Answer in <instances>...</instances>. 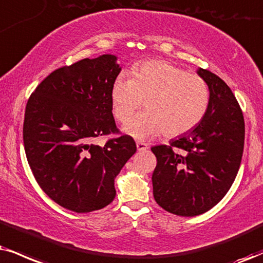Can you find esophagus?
<instances>
[{
	"instance_id": "1",
	"label": "esophagus",
	"mask_w": 263,
	"mask_h": 263,
	"mask_svg": "<svg viewBox=\"0 0 263 263\" xmlns=\"http://www.w3.org/2000/svg\"><path fill=\"white\" fill-rule=\"evenodd\" d=\"M137 148H138V151H146L147 148H148V146H147L146 144H145V142L138 141L137 142Z\"/></svg>"
}]
</instances>
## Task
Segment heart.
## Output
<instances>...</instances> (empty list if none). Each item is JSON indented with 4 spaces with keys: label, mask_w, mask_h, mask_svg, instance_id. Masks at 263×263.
I'll list each match as a JSON object with an SVG mask.
<instances>
[{
    "label": "heart",
    "mask_w": 263,
    "mask_h": 263,
    "mask_svg": "<svg viewBox=\"0 0 263 263\" xmlns=\"http://www.w3.org/2000/svg\"><path fill=\"white\" fill-rule=\"evenodd\" d=\"M145 100L147 111L139 113L123 128L125 134L146 140L164 130L177 137L194 129L205 117L210 90L197 74L162 60L141 63L132 77L122 73L111 87L113 115L126 122Z\"/></svg>",
    "instance_id": "1"
}]
</instances>
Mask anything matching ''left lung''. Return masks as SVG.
<instances>
[{"label": "left lung", "mask_w": 263, "mask_h": 263, "mask_svg": "<svg viewBox=\"0 0 263 263\" xmlns=\"http://www.w3.org/2000/svg\"><path fill=\"white\" fill-rule=\"evenodd\" d=\"M210 90L205 117L195 128L151 150L154 197L177 216L205 213L221 201L238 174L244 150L242 112L231 87L216 74L197 69Z\"/></svg>", "instance_id": "1"}]
</instances>
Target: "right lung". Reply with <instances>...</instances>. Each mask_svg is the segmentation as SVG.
Here are the masks:
<instances>
[{"label":"right lung","instance_id":"right-lung-1","mask_svg":"<svg viewBox=\"0 0 263 263\" xmlns=\"http://www.w3.org/2000/svg\"><path fill=\"white\" fill-rule=\"evenodd\" d=\"M115 54L85 58L45 78L27 103L23 139L41 189L64 209L86 213L109 205L115 179L137 152L123 135L99 146L93 138L117 132L111 87L121 73Z\"/></svg>","mask_w":263,"mask_h":263}]
</instances>
